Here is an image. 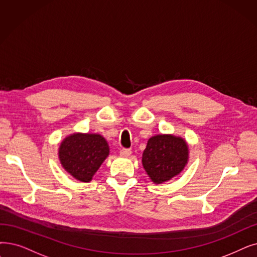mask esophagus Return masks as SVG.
Listing matches in <instances>:
<instances>
[{
    "mask_svg": "<svg viewBox=\"0 0 257 257\" xmlns=\"http://www.w3.org/2000/svg\"><path fill=\"white\" fill-rule=\"evenodd\" d=\"M119 155L124 156V158H128V156L131 155V150L130 149H121L119 151Z\"/></svg>",
    "mask_w": 257,
    "mask_h": 257,
    "instance_id": "esophagus-1",
    "label": "esophagus"
}]
</instances>
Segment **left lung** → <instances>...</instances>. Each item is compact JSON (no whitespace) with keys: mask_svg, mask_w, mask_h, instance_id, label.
<instances>
[{"mask_svg":"<svg viewBox=\"0 0 257 257\" xmlns=\"http://www.w3.org/2000/svg\"><path fill=\"white\" fill-rule=\"evenodd\" d=\"M188 161L189 146L187 142L174 135L151 137L142 156L145 171L156 185L177 176L185 169Z\"/></svg>","mask_w":257,"mask_h":257,"instance_id":"1","label":"left lung"}]
</instances>
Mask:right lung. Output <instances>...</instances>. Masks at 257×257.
Listing matches in <instances>:
<instances>
[{
  "label": "right lung",
  "mask_w": 257,
  "mask_h": 257,
  "mask_svg": "<svg viewBox=\"0 0 257 257\" xmlns=\"http://www.w3.org/2000/svg\"><path fill=\"white\" fill-rule=\"evenodd\" d=\"M109 150V145L103 136L75 132L62 141L58 154L67 173L77 181L89 183L107 159Z\"/></svg>",
  "instance_id": "add662e5"
}]
</instances>
